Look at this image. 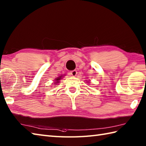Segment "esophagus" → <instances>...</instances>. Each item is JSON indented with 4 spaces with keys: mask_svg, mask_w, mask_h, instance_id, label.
<instances>
[{
    "mask_svg": "<svg viewBox=\"0 0 146 146\" xmlns=\"http://www.w3.org/2000/svg\"><path fill=\"white\" fill-rule=\"evenodd\" d=\"M70 74L73 76H75L77 75V71L75 70L71 71H70Z\"/></svg>",
    "mask_w": 146,
    "mask_h": 146,
    "instance_id": "1",
    "label": "esophagus"
}]
</instances>
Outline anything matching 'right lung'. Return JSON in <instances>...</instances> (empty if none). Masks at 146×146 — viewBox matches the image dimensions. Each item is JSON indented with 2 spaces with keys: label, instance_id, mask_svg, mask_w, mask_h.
Wrapping results in <instances>:
<instances>
[{
  "label": "right lung",
  "instance_id": "right-lung-1",
  "mask_svg": "<svg viewBox=\"0 0 146 146\" xmlns=\"http://www.w3.org/2000/svg\"><path fill=\"white\" fill-rule=\"evenodd\" d=\"M61 79V76H60V77H58V78H56V79H55L56 80V82L57 83H58V81H59V80H60Z\"/></svg>",
  "mask_w": 146,
  "mask_h": 146
}]
</instances>
